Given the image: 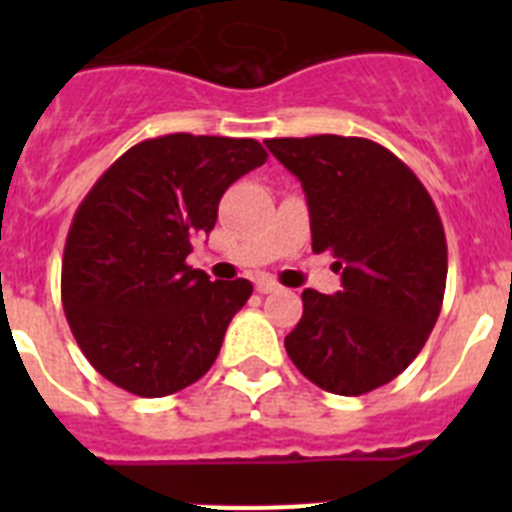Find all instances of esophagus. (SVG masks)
I'll use <instances>...</instances> for the list:
<instances>
[{
  "instance_id": "34e87169",
  "label": "esophagus",
  "mask_w": 512,
  "mask_h": 512,
  "mask_svg": "<svg viewBox=\"0 0 512 512\" xmlns=\"http://www.w3.org/2000/svg\"><path fill=\"white\" fill-rule=\"evenodd\" d=\"M256 289H259L261 295H271V292H279V284L269 277H261L259 282H256Z\"/></svg>"
}]
</instances>
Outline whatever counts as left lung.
Here are the masks:
<instances>
[{
  "label": "left lung",
  "mask_w": 512,
  "mask_h": 512,
  "mask_svg": "<svg viewBox=\"0 0 512 512\" xmlns=\"http://www.w3.org/2000/svg\"><path fill=\"white\" fill-rule=\"evenodd\" d=\"M266 148L305 189L312 251L333 253L341 271L336 295L302 292L289 359L333 395L377 390L420 354L443 305L449 256L431 194L374 140L271 138Z\"/></svg>",
  "instance_id": "8db88e82"
}]
</instances>
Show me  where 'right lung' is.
Listing matches in <instances>:
<instances>
[{
    "instance_id": "obj_1",
    "label": "right lung",
    "mask_w": 512,
    "mask_h": 512,
    "mask_svg": "<svg viewBox=\"0 0 512 512\" xmlns=\"http://www.w3.org/2000/svg\"><path fill=\"white\" fill-rule=\"evenodd\" d=\"M266 161L253 138L143 140L97 179L71 223L61 300L89 364L122 390L164 397L215 364L248 279L192 269V238L215 228L225 189Z\"/></svg>"
}]
</instances>
